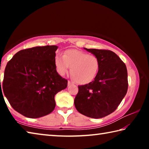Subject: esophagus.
Instances as JSON below:
<instances>
[{"mask_svg": "<svg viewBox=\"0 0 149 149\" xmlns=\"http://www.w3.org/2000/svg\"><path fill=\"white\" fill-rule=\"evenodd\" d=\"M72 84H73V83L72 81H68V86L71 85Z\"/></svg>", "mask_w": 149, "mask_h": 149, "instance_id": "obj_1", "label": "esophagus"}]
</instances>
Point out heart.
I'll list each match as a JSON object with an SVG mask.
<instances>
[{"mask_svg":"<svg viewBox=\"0 0 149 149\" xmlns=\"http://www.w3.org/2000/svg\"><path fill=\"white\" fill-rule=\"evenodd\" d=\"M54 62L58 73L61 75L66 74L71 68L72 77L79 84H87L94 80L100 68L97 56L76 49L65 50L63 56L56 54Z\"/></svg>","mask_w":149,"mask_h":149,"instance_id":"1","label":"heart"}]
</instances>
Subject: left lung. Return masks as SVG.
Here are the masks:
<instances>
[{"label":"left lung","mask_w":149,"mask_h":149,"mask_svg":"<svg viewBox=\"0 0 149 149\" xmlns=\"http://www.w3.org/2000/svg\"><path fill=\"white\" fill-rule=\"evenodd\" d=\"M85 49L98 57L100 68L93 81L78 86L74 104L83 115L102 118L114 112L127 93V68L120 57L111 50Z\"/></svg>","instance_id":"1"}]
</instances>
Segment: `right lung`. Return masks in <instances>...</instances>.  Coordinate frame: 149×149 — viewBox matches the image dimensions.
<instances>
[{
    "instance_id": "1",
    "label": "right lung",
    "mask_w": 149,
    "mask_h": 149,
    "mask_svg": "<svg viewBox=\"0 0 149 149\" xmlns=\"http://www.w3.org/2000/svg\"><path fill=\"white\" fill-rule=\"evenodd\" d=\"M57 49L47 45L24 49L7 63L4 94L12 107L24 116L37 118L49 114L56 106L55 95L68 86V80L56 72Z\"/></svg>"
}]
</instances>
